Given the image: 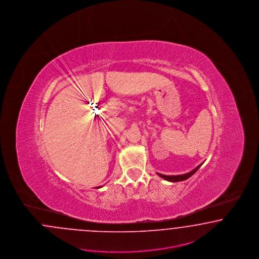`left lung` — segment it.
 Returning <instances> with one entry per match:
<instances>
[{
	"mask_svg": "<svg viewBox=\"0 0 259 259\" xmlns=\"http://www.w3.org/2000/svg\"><path fill=\"white\" fill-rule=\"evenodd\" d=\"M202 165V164H201ZM201 165H199L198 167H195L193 170L192 171H190V172H188V174H186V175H181V176H164V175H161V174H158L159 176H161L163 179H165V180H167V181H170V182H178V181H183V180H186V179H188L189 177H191V176L193 175V174H195L196 171H197V169L201 167Z\"/></svg>",
	"mask_w": 259,
	"mask_h": 259,
	"instance_id": "8db88e82",
	"label": "left lung"
}]
</instances>
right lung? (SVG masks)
<instances>
[{"instance_id":"add662e5","label":"right lung","mask_w":259,"mask_h":259,"mask_svg":"<svg viewBox=\"0 0 259 259\" xmlns=\"http://www.w3.org/2000/svg\"><path fill=\"white\" fill-rule=\"evenodd\" d=\"M98 188H99V187H98Z\"/></svg>"}]
</instances>
